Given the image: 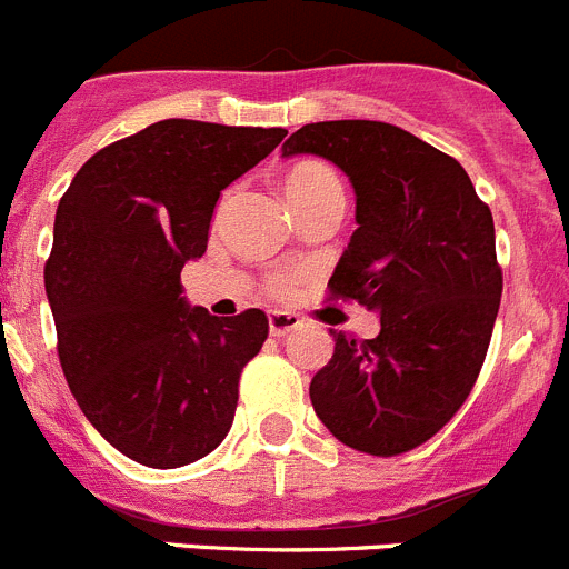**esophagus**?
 Listing matches in <instances>:
<instances>
[{
	"label": "esophagus",
	"instance_id": "34e87169",
	"mask_svg": "<svg viewBox=\"0 0 569 569\" xmlns=\"http://www.w3.org/2000/svg\"><path fill=\"white\" fill-rule=\"evenodd\" d=\"M268 325H270V336H284L290 330L301 328V316L299 313H288V310H273L268 316Z\"/></svg>",
	"mask_w": 569,
	"mask_h": 569
}]
</instances>
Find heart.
Listing matches in <instances>:
<instances>
[{"label":"heart","mask_w":569,"mask_h":569,"mask_svg":"<svg viewBox=\"0 0 569 569\" xmlns=\"http://www.w3.org/2000/svg\"><path fill=\"white\" fill-rule=\"evenodd\" d=\"M284 196H288L290 208L301 210L308 204L319 202V199H328V196H341V182L336 170L330 164L319 162V159H305V162H296L293 168L284 173ZM293 288V279L284 273H276L268 279V290L273 296H288Z\"/></svg>","instance_id":"b5f03b06"}]
</instances>
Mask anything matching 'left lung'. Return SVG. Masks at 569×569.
Here are the masks:
<instances>
[{"label": "left lung", "instance_id": "obj_1", "mask_svg": "<svg viewBox=\"0 0 569 569\" xmlns=\"http://www.w3.org/2000/svg\"><path fill=\"white\" fill-rule=\"evenodd\" d=\"M296 153L350 176L359 228L328 290L381 316L376 339L330 330L333 356L310 401L341 445L407 453L459 413L485 365L505 288L492 213L453 156L396 124H305L281 144Z\"/></svg>", "mask_w": 569, "mask_h": 569}]
</instances>
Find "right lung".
Wrapping results in <instances>:
<instances>
[{"label": "right lung", "mask_w": 569, "mask_h": 569, "mask_svg": "<svg viewBox=\"0 0 569 569\" xmlns=\"http://www.w3.org/2000/svg\"><path fill=\"white\" fill-rule=\"evenodd\" d=\"M284 136L164 119L90 156L59 199L44 290L62 373L90 425L139 465H190L233 425L268 316L188 308L179 273L208 250L222 190Z\"/></svg>", "instance_id": "obj_1"}]
</instances>
